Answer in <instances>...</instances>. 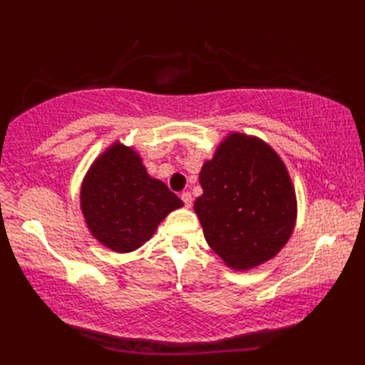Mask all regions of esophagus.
Returning a JSON list of instances; mask_svg holds the SVG:
<instances>
[{
	"label": "esophagus",
	"instance_id": "esophagus-1",
	"mask_svg": "<svg viewBox=\"0 0 365 365\" xmlns=\"http://www.w3.org/2000/svg\"><path fill=\"white\" fill-rule=\"evenodd\" d=\"M182 200L185 202V207H191L192 205V196H191V192L190 191H183L182 192Z\"/></svg>",
	"mask_w": 365,
	"mask_h": 365
}]
</instances>
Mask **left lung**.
I'll use <instances>...</instances> for the list:
<instances>
[{
  "label": "left lung",
  "mask_w": 365,
  "mask_h": 365,
  "mask_svg": "<svg viewBox=\"0 0 365 365\" xmlns=\"http://www.w3.org/2000/svg\"><path fill=\"white\" fill-rule=\"evenodd\" d=\"M195 212L208 246L246 271L273 259L297 222V195L284 161L265 141L230 133L204 163Z\"/></svg>",
  "instance_id": "obj_1"
}]
</instances>
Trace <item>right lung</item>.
Returning a JSON list of instances; mask_svg holds the SVG:
<instances>
[{"mask_svg":"<svg viewBox=\"0 0 365 365\" xmlns=\"http://www.w3.org/2000/svg\"><path fill=\"white\" fill-rule=\"evenodd\" d=\"M80 205L92 237L108 250L123 254L149 242L158 224L183 202L161 180L147 174L133 147L118 141L84 175Z\"/></svg>","mask_w":365,"mask_h":365,"instance_id":"right-lung-1","label":"right lung"}]
</instances>
